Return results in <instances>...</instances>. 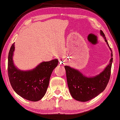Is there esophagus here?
I'll return each mask as SVG.
<instances>
[{
    "instance_id": "34e87169",
    "label": "esophagus",
    "mask_w": 120,
    "mask_h": 120,
    "mask_svg": "<svg viewBox=\"0 0 120 120\" xmlns=\"http://www.w3.org/2000/svg\"><path fill=\"white\" fill-rule=\"evenodd\" d=\"M61 64H65V62H64V61H62L61 62Z\"/></svg>"
}]
</instances>
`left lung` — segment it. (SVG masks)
Instances as JSON below:
<instances>
[{"label":"left lung","mask_w":120,"mask_h":120,"mask_svg":"<svg viewBox=\"0 0 120 120\" xmlns=\"http://www.w3.org/2000/svg\"><path fill=\"white\" fill-rule=\"evenodd\" d=\"M100 34L104 38L111 51V58L104 70L96 76L88 77L76 69L68 66H64L70 94L78 101H87L95 98L104 90L109 82L113 62V54L105 34L101 30Z\"/></svg>","instance_id":"1"}]
</instances>
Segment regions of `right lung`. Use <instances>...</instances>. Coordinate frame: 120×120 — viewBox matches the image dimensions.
I'll return each mask as SVG.
<instances>
[{"mask_svg":"<svg viewBox=\"0 0 120 120\" xmlns=\"http://www.w3.org/2000/svg\"><path fill=\"white\" fill-rule=\"evenodd\" d=\"M15 43L10 49L8 58V74L12 88L17 94L27 100L36 101L45 95L53 70L59 61H43L35 68L22 70L15 66L13 61Z\"/></svg>","mask_w":120,"mask_h":120,"instance_id":"1","label":"right lung"}]
</instances>
